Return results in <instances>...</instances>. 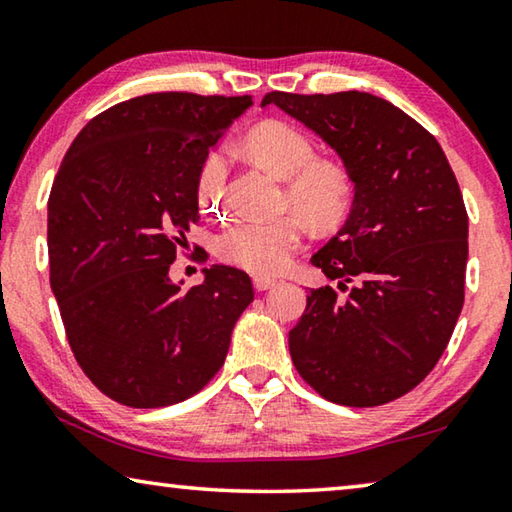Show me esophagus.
<instances>
[{"instance_id": "34e87169", "label": "esophagus", "mask_w": 512, "mask_h": 512, "mask_svg": "<svg viewBox=\"0 0 512 512\" xmlns=\"http://www.w3.org/2000/svg\"><path fill=\"white\" fill-rule=\"evenodd\" d=\"M253 284H255L257 291H266V289L275 287L277 280H275V277H268V275H255L253 277Z\"/></svg>"}]
</instances>
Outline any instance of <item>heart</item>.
<instances>
[{"label":"heart","instance_id":"b5f03b06","mask_svg":"<svg viewBox=\"0 0 512 512\" xmlns=\"http://www.w3.org/2000/svg\"><path fill=\"white\" fill-rule=\"evenodd\" d=\"M246 149L277 178L289 183V203L307 219L329 223L348 205V173L336 164L320 162L314 142L298 128L282 121H266L246 137ZM228 171L230 149L219 146L207 155L198 173L196 196L203 214H223ZM302 239V223L291 216L280 221H237L216 239V255L248 273L268 275L282 271L291 262Z\"/></svg>","mask_w":512,"mask_h":512}]
</instances>
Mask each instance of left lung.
Wrapping results in <instances>:
<instances>
[{
  "label": "left lung",
  "mask_w": 512,
  "mask_h": 512,
  "mask_svg": "<svg viewBox=\"0 0 512 512\" xmlns=\"http://www.w3.org/2000/svg\"><path fill=\"white\" fill-rule=\"evenodd\" d=\"M339 155L354 198L311 255L339 282L311 289L289 352L325 400L379 406L413 391L443 357L465 298L467 212L436 137L391 101L350 90L268 92Z\"/></svg>",
  "instance_id": "1"
}]
</instances>
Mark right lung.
I'll return each mask as SVG.
<instances>
[{"label": "right lung", "mask_w": 512, "mask_h": 512, "mask_svg": "<svg viewBox=\"0 0 512 512\" xmlns=\"http://www.w3.org/2000/svg\"><path fill=\"white\" fill-rule=\"evenodd\" d=\"M250 97L144 94L94 117L49 194L51 291L67 341L103 395L158 409L196 395L223 366L250 277L203 268L183 289L169 266L198 216V173Z\"/></svg>", "instance_id": "1"}]
</instances>
